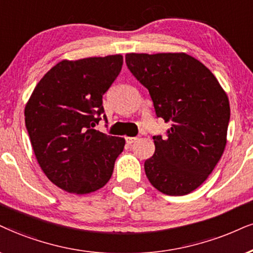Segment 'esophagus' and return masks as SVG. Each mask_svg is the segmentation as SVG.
<instances>
[{"instance_id":"1","label":"esophagus","mask_w":253,"mask_h":253,"mask_svg":"<svg viewBox=\"0 0 253 253\" xmlns=\"http://www.w3.org/2000/svg\"><path fill=\"white\" fill-rule=\"evenodd\" d=\"M137 139H138V137H126V141L127 144H132V143H135Z\"/></svg>"}]
</instances>
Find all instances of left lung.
Here are the masks:
<instances>
[{"mask_svg": "<svg viewBox=\"0 0 253 253\" xmlns=\"http://www.w3.org/2000/svg\"><path fill=\"white\" fill-rule=\"evenodd\" d=\"M126 61L149 90L157 117L171 124L167 136H154L146 177L162 193L188 195L207 180L225 149L226 92L202 62L185 52H131Z\"/></svg>", "mask_w": 253, "mask_h": 253, "instance_id": "obj_1", "label": "left lung"}]
</instances>
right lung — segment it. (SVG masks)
Segmentation results:
<instances>
[{
	"label": "right lung",
	"instance_id": "1",
	"mask_svg": "<svg viewBox=\"0 0 253 253\" xmlns=\"http://www.w3.org/2000/svg\"><path fill=\"white\" fill-rule=\"evenodd\" d=\"M122 65L120 54L63 60L41 79L27 102L24 120L36 160L64 191L90 193L111 178L126 139L92 127L102 120L103 95Z\"/></svg>",
	"mask_w": 253,
	"mask_h": 253
}]
</instances>
